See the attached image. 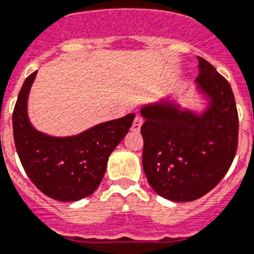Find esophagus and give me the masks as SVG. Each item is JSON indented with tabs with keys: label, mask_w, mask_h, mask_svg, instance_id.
Masks as SVG:
<instances>
[{
	"label": "esophagus",
	"mask_w": 254,
	"mask_h": 254,
	"mask_svg": "<svg viewBox=\"0 0 254 254\" xmlns=\"http://www.w3.org/2000/svg\"><path fill=\"white\" fill-rule=\"evenodd\" d=\"M142 124H143L142 118H140V116H135V119H134L133 121V125H131V130H133V131H139Z\"/></svg>",
	"instance_id": "1"
}]
</instances>
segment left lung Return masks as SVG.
I'll use <instances>...</instances> for the list:
<instances>
[{
    "label": "left lung",
    "instance_id": "obj_1",
    "mask_svg": "<svg viewBox=\"0 0 254 254\" xmlns=\"http://www.w3.org/2000/svg\"><path fill=\"white\" fill-rule=\"evenodd\" d=\"M197 59L194 83L203 109L183 107L174 97L140 109L143 170L152 189L174 202H190L212 190L238 147L239 121L230 84L211 64Z\"/></svg>",
    "mask_w": 254,
    "mask_h": 254
}]
</instances>
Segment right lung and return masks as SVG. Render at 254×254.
I'll return each instance as SVG.
<instances>
[{
	"mask_svg": "<svg viewBox=\"0 0 254 254\" xmlns=\"http://www.w3.org/2000/svg\"><path fill=\"white\" fill-rule=\"evenodd\" d=\"M35 75L37 71L24 81L12 114L16 152L26 175L42 193L61 202H75L98 188L110 154L124 139L135 115L105 121L76 135L42 133L28 116Z\"/></svg>",
	"mask_w": 254,
	"mask_h": 254,
	"instance_id": "1",
	"label": "right lung"
}]
</instances>
